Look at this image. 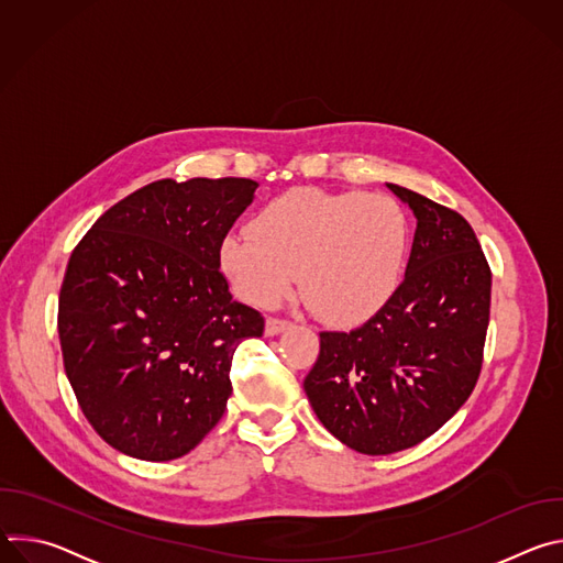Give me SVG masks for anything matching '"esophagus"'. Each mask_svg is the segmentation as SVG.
Listing matches in <instances>:
<instances>
[{
	"label": "esophagus",
	"instance_id": "34e87169",
	"mask_svg": "<svg viewBox=\"0 0 563 563\" xmlns=\"http://www.w3.org/2000/svg\"><path fill=\"white\" fill-rule=\"evenodd\" d=\"M287 328H291V323H289V320H285V318H274V316H269V318H267V323H265V334H267V336H276V334L285 332Z\"/></svg>",
	"mask_w": 563,
	"mask_h": 563
}]
</instances>
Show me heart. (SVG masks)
Instances as JSON below:
<instances>
[{
    "label": "heart",
    "mask_w": 563,
    "mask_h": 563,
    "mask_svg": "<svg viewBox=\"0 0 563 563\" xmlns=\"http://www.w3.org/2000/svg\"><path fill=\"white\" fill-rule=\"evenodd\" d=\"M410 222L394 198L291 189L220 240V267L250 305L274 307L296 283L313 311L356 325L380 311L404 280Z\"/></svg>",
    "instance_id": "1"
}]
</instances>
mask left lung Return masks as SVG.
<instances>
[{
	"mask_svg": "<svg viewBox=\"0 0 563 563\" xmlns=\"http://www.w3.org/2000/svg\"><path fill=\"white\" fill-rule=\"evenodd\" d=\"M417 231L406 278L387 305L352 332H320L305 378L318 417L361 454L408 450L472 394L490 320L493 274L470 222L406 187Z\"/></svg>",
	"mask_w": 563,
	"mask_h": 563,
	"instance_id": "obj_1",
	"label": "left lung"
}]
</instances>
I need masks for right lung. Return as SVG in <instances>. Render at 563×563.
<instances>
[{
  "mask_svg": "<svg viewBox=\"0 0 563 563\" xmlns=\"http://www.w3.org/2000/svg\"><path fill=\"white\" fill-rule=\"evenodd\" d=\"M258 183H151L79 240L59 289L57 332L79 408L115 450L142 461L191 452L222 419L231 358L263 336L233 300L220 240Z\"/></svg>",
  "mask_w": 563,
  "mask_h": 563,
  "instance_id": "right-lung-1",
  "label": "right lung"
}]
</instances>
